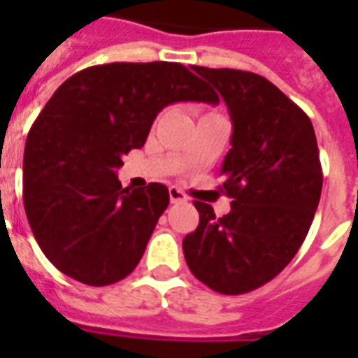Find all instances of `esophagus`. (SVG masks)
I'll return each instance as SVG.
<instances>
[{"instance_id": "obj_1", "label": "esophagus", "mask_w": 358, "mask_h": 358, "mask_svg": "<svg viewBox=\"0 0 358 358\" xmlns=\"http://www.w3.org/2000/svg\"><path fill=\"white\" fill-rule=\"evenodd\" d=\"M169 196H171V202H173V204L187 201V195H185L182 189H178V187H169Z\"/></svg>"}]
</instances>
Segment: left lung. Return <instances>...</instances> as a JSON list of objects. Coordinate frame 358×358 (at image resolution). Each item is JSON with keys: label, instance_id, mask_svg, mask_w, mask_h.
I'll use <instances>...</instances> for the list:
<instances>
[{"label": "left lung", "instance_id": "1", "mask_svg": "<svg viewBox=\"0 0 358 358\" xmlns=\"http://www.w3.org/2000/svg\"><path fill=\"white\" fill-rule=\"evenodd\" d=\"M229 106L232 148L221 176L230 212L195 201L199 227L182 241L191 273L213 292L241 295L275 278L305 241L323 185L308 115L266 78L191 66ZM219 100V96H217Z\"/></svg>", "mask_w": 358, "mask_h": 358}]
</instances>
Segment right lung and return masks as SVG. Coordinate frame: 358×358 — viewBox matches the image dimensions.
<instances>
[{
	"instance_id": "obj_1",
	"label": "right lung",
	"mask_w": 358,
	"mask_h": 358,
	"mask_svg": "<svg viewBox=\"0 0 358 358\" xmlns=\"http://www.w3.org/2000/svg\"><path fill=\"white\" fill-rule=\"evenodd\" d=\"M217 94L180 63H109L64 81L33 122L24 152V208L59 271L87 286L126 278L139 264L169 189L122 187V156L145 145L165 106Z\"/></svg>"
}]
</instances>
